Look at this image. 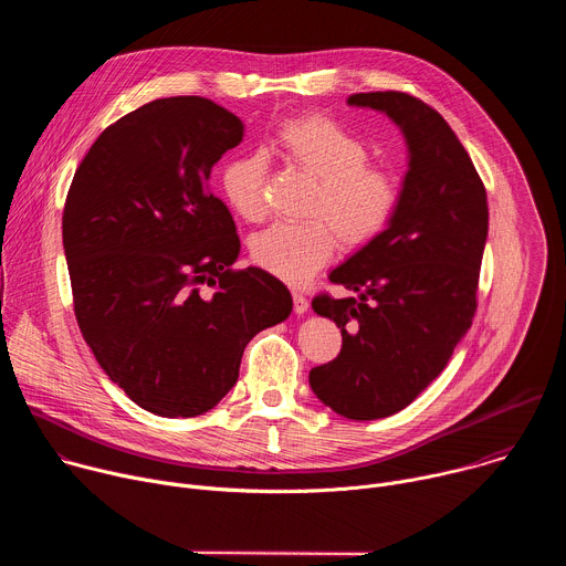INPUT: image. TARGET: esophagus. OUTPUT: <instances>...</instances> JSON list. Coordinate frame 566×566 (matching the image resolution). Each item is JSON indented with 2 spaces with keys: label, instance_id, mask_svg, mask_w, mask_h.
Listing matches in <instances>:
<instances>
[{
  "label": "esophagus",
  "instance_id": "esophagus-1",
  "mask_svg": "<svg viewBox=\"0 0 566 566\" xmlns=\"http://www.w3.org/2000/svg\"><path fill=\"white\" fill-rule=\"evenodd\" d=\"M306 308H308V300H306L302 293L293 291V311H295L297 315H302V313H306Z\"/></svg>",
  "mask_w": 566,
  "mask_h": 566
}]
</instances>
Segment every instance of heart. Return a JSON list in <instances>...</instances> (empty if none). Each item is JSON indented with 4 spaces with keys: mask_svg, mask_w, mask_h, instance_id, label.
Masks as SVG:
<instances>
[{
    "mask_svg": "<svg viewBox=\"0 0 566 566\" xmlns=\"http://www.w3.org/2000/svg\"><path fill=\"white\" fill-rule=\"evenodd\" d=\"M273 143L286 160L319 181L306 210L317 219L269 226L251 239V258L262 271L304 284L332 260L336 234L345 247L358 249L387 228L398 206V184L387 170L369 166V149L358 136L322 114L284 120ZM219 186L241 219L260 221L266 212V156L249 151L228 158Z\"/></svg>",
    "mask_w": 566,
    "mask_h": 566,
    "instance_id": "obj_1",
    "label": "heart"
}]
</instances>
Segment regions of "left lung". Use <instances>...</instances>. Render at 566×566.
I'll return each mask as SVG.
<instances>
[{
  "instance_id": "8db88e82",
  "label": "left lung",
  "mask_w": 566,
  "mask_h": 566,
  "mask_svg": "<svg viewBox=\"0 0 566 566\" xmlns=\"http://www.w3.org/2000/svg\"><path fill=\"white\" fill-rule=\"evenodd\" d=\"M385 114L406 138L408 172L387 228L329 273L358 297L311 306L343 334L336 360L313 367V394L336 415L374 421L408 408L468 334L489 237L472 160L439 112L400 92L347 98Z\"/></svg>"
}]
</instances>
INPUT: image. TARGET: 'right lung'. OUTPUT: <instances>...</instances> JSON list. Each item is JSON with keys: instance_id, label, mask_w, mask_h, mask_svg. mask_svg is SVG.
Here are the masks:
<instances>
[{"instance_id": "add662e5", "label": "right lung", "mask_w": 566, "mask_h": 566, "mask_svg": "<svg viewBox=\"0 0 566 566\" xmlns=\"http://www.w3.org/2000/svg\"><path fill=\"white\" fill-rule=\"evenodd\" d=\"M241 138L244 123L208 98H160L96 138L66 195L77 327L109 380L156 417L212 410L253 336L293 311L271 273L232 271L237 228L208 181Z\"/></svg>"}]
</instances>
